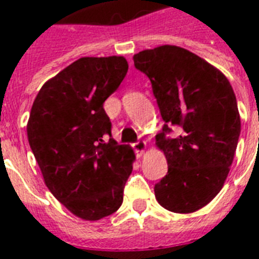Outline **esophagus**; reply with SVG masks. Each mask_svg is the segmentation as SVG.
Listing matches in <instances>:
<instances>
[{"mask_svg": "<svg viewBox=\"0 0 259 259\" xmlns=\"http://www.w3.org/2000/svg\"><path fill=\"white\" fill-rule=\"evenodd\" d=\"M146 148H147V143L144 142V140H142V142L134 143V150H135V152L138 156H142L143 152L146 151Z\"/></svg>", "mask_w": 259, "mask_h": 259, "instance_id": "1", "label": "esophagus"}]
</instances>
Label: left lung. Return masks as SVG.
I'll list each match as a JSON object with an SVG mask.
<instances>
[{"instance_id": "1", "label": "left lung", "mask_w": 259, "mask_h": 259, "mask_svg": "<svg viewBox=\"0 0 259 259\" xmlns=\"http://www.w3.org/2000/svg\"><path fill=\"white\" fill-rule=\"evenodd\" d=\"M146 74L164 121L156 146L168 171L155 185L160 206L188 214L204 207L223 187L241 134V117L230 82L195 53L174 47L134 56ZM177 127L178 135L169 134Z\"/></svg>"}]
</instances>
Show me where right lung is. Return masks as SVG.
<instances>
[{
    "mask_svg": "<svg viewBox=\"0 0 259 259\" xmlns=\"http://www.w3.org/2000/svg\"><path fill=\"white\" fill-rule=\"evenodd\" d=\"M127 71L121 56L81 57L48 80L33 101L26 131L45 185L85 221L116 211L132 172L134 150L111 138L103 108Z\"/></svg>",
    "mask_w": 259,
    "mask_h": 259,
    "instance_id": "add662e5",
    "label": "right lung"
}]
</instances>
